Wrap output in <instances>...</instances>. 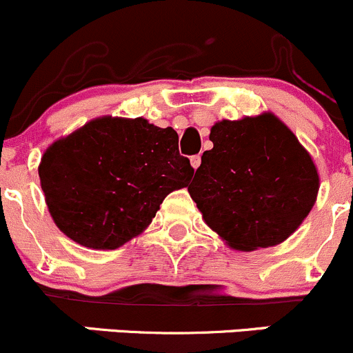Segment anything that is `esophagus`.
Returning a JSON list of instances; mask_svg holds the SVG:
<instances>
[{
    "mask_svg": "<svg viewBox=\"0 0 353 353\" xmlns=\"http://www.w3.org/2000/svg\"><path fill=\"white\" fill-rule=\"evenodd\" d=\"M190 160H191V165H193V169H198V167L201 165V155H193Z\"/></svg>",
    "mask_w": 353,
    "mask_h": 353,
    "instance_id": "esophagus-1",
    "label": "esophagus"
}]
</instances>
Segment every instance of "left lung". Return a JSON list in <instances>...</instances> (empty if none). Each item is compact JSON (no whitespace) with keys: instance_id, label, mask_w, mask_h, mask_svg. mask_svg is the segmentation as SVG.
Instances as JSON below:
<instances>
[{"instance_id":"1","label":"left lung","mask_w":353,"mask_h":353,"mask_svg":"<svg viewBox=\"0 0 353 353\" xmlns=\"http://www.w3.org/2000/svg\"><path fill=\"white\" fill-rule=\"evenodd\" d=\"M210 140L188 186L210 229L239 251L285 241L318 196L311 155L273 114L220 121Z\"/></svg>"}]
</instances>
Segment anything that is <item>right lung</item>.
<instances>
[{
    "label": "right lung",
    "instance_id": "right-lung-1",
    "mask_svg": "<svg viewBox=\"0 0 353 353\" xmlns=\"http://www.w3.org/2000/svg\"><path fill=\"white\" fill-rule=\"evenodd\" d=\"M193 174L176 131L143 117L90 121L52 143L39 165L56 225L92 249H116L138 236Z\"/></svg>",
    "mask_w": 353,
    "mask_h": 353
}]
</instances>
